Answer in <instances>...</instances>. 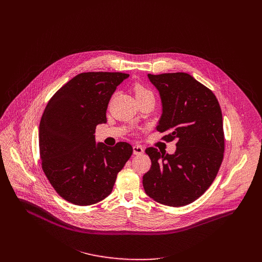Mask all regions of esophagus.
Segmentation results:
<instances>
[{
  "label": "esophagus",
  "instance_id": "esophagus-1",
  "mask_svg": "<svg viewBox=\"0 0 262 262\" xmlns=\"http://www.w3.org/2000/svg\"><path fill=\"white\" fill-rule=\"evenodd\" d=\"M144 152V148L141 146V145H134L133 146V153L135 155H139V154H142Z\"/></svg>",
  "mask_w": 262,
  "mask_h": 262
}]
</instances>
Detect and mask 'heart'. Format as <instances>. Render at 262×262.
<instances>
[{
	"label": "heart",
	"instance_id": "1",
	"mask_svg": "<svg viewBox=\"0 0 262 262\" xmlns=\"http://www.w3.org/2000/svg\"><path fill=\"white\" fill-rule=\"evenodd\" d=\"M135 94H136V97H140V96H144V95H152V93L148 89H146L140 84H137L135 86Z\"/></svg>",
	"mask_w": 262,
	"mask_h": 262
}]
</instances>
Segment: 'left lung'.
<instances>
[{
    "label": "left lung",
    "instance_id": "left-lung-1",
    "mask_svg": "<svg viewBox=\"0 0 262 262\" xmlns=\"http://www.w3.org/2000/svg\"><path fill=\"white\" fill-rule=\"evenodd\" d=\"M148 77L162 103L156 129L166 133V142L177 140V150H145L151 167L143 176V187L159 204L183 207L199 199L217 177L225 150L222 111L214 93L188 74Z\"/></svg>",
    "mask_w": 262,
    "mask_h": 262
}]
</instances>
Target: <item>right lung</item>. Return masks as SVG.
<instances>
[{"label": "right lung", "instance_id": "1", "mask_svg": "<svg viewBox=\"0 0 262 262\" xmlns=\"http://www.w3.org/2000/svg\"><path fill=\"white\" fill-rule=\"evenodd\" d=\"M128 76L106 72L75 75L52 96L41 117L43 172L56 192L74 205L90 206L107 198L132 155L129 143L96 144L94 135L97 125L107 122L110 99Z\"/></svg>", "mask_w": 262, "mask_h": 262}]
</instances>
